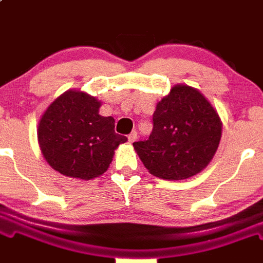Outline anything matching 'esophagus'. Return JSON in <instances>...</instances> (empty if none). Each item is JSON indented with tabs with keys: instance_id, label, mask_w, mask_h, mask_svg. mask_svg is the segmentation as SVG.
Segmentation results:
<instances>
[{
	"instance_id": "obj_1",
	"label": "esophagus",
	"mask_w": 263,
	"mask_h": 263,
	"mask_svg": "<svg viewBox=\"0 0 263 263\" xmlns=\"http://www.w3.org/2000/svg\"><path fill=\"white\" fill-rule=\"evenodd\" d=\"M136 139H137V132L132 131L130 135H128V142L133 143V142H136Z\"/></svg>"
}]
</instances>
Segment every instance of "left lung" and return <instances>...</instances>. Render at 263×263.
Returning <instances> with one entry per match:
<instances>
[{"mask_svg": "<svg viewBox=\"0 0 263 263\" xmlns=\"http://www.w3.org/2000/svg\"><path fill=\"white\" fill-rule=\"evenodd\" d=\"M148 139L135 142L139 158L156 177L189 178L209 164L222 133L217 112L201 92L176 85L157 104Z\"/></svg>", "mask_w": 263, "mask_h": 263, "instance_id": "obj_1", "label": "left lung"}]
</instances>
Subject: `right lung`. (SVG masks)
Returning <instances> with one entry per match:
<instances>
[{"label":"right lung","mask_w":263,"mask_h":263,"mask_svg":"<svg viewBox=\"0 0 263 263\" xmlns=\"http://www.w3.org/2000/svg\"><path fill=\"white\" fill-rule=\"evenodd\" d=\"M100 101L80 91L54 100L39 124L37 138L47 162L68 177L103 175L115 150L127 138L115 131V119L99 115Z\"/></svg>","instance_id":"add662e5"}]
</instances>
